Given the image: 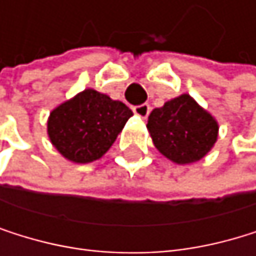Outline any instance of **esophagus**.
Here are the masks:
<instances>
[{
  "instance_id": "obj_1",
  "label": "esophagus",
  "mask_w": 256,
  "mask_h": 256,
  "mask_svg": "<svg viewBox=\"0 0 256 256\" xmlns=\"http://www.w3.org/2000/svg\"><path fill=\"white\" fill-rule=\"evenodd\" d=\"M134 112L141 116V118H147L150 114V106L149 104H140V106H135L134 107Z\"/></svg>"
}]
</instances>
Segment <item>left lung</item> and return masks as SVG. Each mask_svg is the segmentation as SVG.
Wrapping results in <instances>:
<instances>
[{"instance_id": "8db88e82", "label": "left lung", "mask_w": 256, "mask_h": 256, "mask_svg": "<svg viewBox=\"0 0 256 256\" xmlns=\"http://www.w3.org/2000/svg\"><path fill=\"white\" fill-rule=\"evenodd\" d=\"M147 129L156 149L176 164L200 161L218 138L216 120L188 94L154 109Z\"/></svg>"}]
</instances>
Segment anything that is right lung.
<instances>
[{"instance_id": "right-lung-1", "label": "right lung", "mask_w": 256, "mask_h": 256, "mask_svg": "<svg viewBox=\"0 0 256 256\" xmlns=\"http://www.w3.org/2000/svg\"><path fill=\"white\" fill-rule=\"evenodd\" d=\"M132 115L124 102L86 89L50 112L47 134L68 161L92 162L110 149Z\"/></svg>"}]
</instances>
